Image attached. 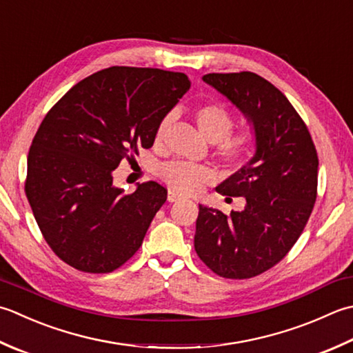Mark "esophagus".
I'll use <instances>...</instances> for the list:
<instances>
[{"label":"esophagus","mask_w":353,"mask_h":353,"mask_svg":"<svg viewBox=\"0 0 353 353\" xmlns=\"http://www.w3.org/2000/svg\"><path fill=\"white\" fill-rule=\"evenodd\" d=\"M183 196L179 194L174 190H170L168 191V202H179V200H182Z\"/></svg>","instance_id":"obj_1"}]
</instances>
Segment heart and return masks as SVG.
Here are the masks:
<instances>
[{
	"label": "heart",
	"instance_id": "heart-1",
	"mask_svg": "<svg viewBox=\"0 0 353 353\" xmlns=\"http://www.w3.org/2000/svg\"><path fill=\"white\" fill-rule=\"evenodd\" d=\"M196 123L206 139L210 142L217 143L216 154L222 159L228 165H237L245 157L248 147H250V134L243 133H231L234 125L232 114L228 112V108L222 103H206L200 105L196 113ZM171 117H163L162 122L159 123L156 131V141H161L165 131L168 128ZM165 182L171 188H174L181 192H194L205 182L211 179V171L203 167V165L183 162V161H172L165 163L159 170Z\"/></svg>",
	"mask_w": 353,
	"mask_h": 353
}]
</instances>
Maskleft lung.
Masks as SVG:
<instances>
[{"instance_id": "8db88e82", "label": "left lung", "mask_w": 353, "mask_h": 353, "mask_svg": "<svg viewBox=\"0 0 353 353\" xmlns=\"http://www.w3.org/2000/svg\"><path fill=\"white\" fill-rule=\"evenodd\" d=\"M202 79L243 113L255 153L216 188L245 197V208L225 216L199 205L194 248L220 277L251 279L277 265L305 230L316 199L319 156L305 122L269 81L252 72Z\"/></svg>"}]
</instances>
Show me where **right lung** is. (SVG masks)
<instances>
[{"label":"right lung","mask_w":353,"mask_h":353,"mask_svg":"<svg viewBox=\"0 0 353 353\" xmlns=\"http://www.w3.org/2000/svg\"><path fill=\"white\" fill-rule=\"evenodd\" d=\"M190 87L179 72L103 68L73 85L41 122L27 156L26 194L48 246L67 265L105 274L139 250L167 190L150 181L123 196L113 171L153 147L159 123Z\"/></svg>","instance_id":"obj_1"}]
</instances>
